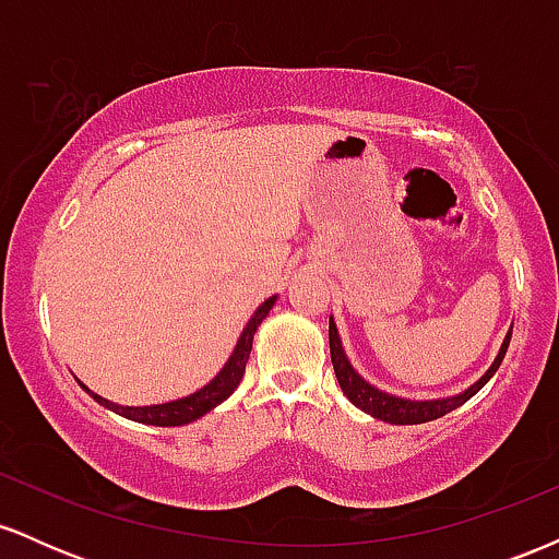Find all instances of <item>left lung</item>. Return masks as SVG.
Wrapping results in <instances>:
<instances>
[{"mask_svg":"<svg viewBox=\"0 0 559 559\" xmlns=\"http://www.w3.org/2000/svg\"><path fill=\"white\" fill-rule=\"evenodd\" d=\"M510 336H512V331H507L502 349H499V355L493 357L491 368L486 370V373L480 376L471 389H465L463 394L447 396V400L415 402V400H402V396L386 394V391L370 386V383L365 381V378L357 373L355 368H352V362L346 360L342 338H338V331H336V323H333V318L329 320V344H331L333 373H336V381L346 394V400L355 404V407H360L362 413L373 415V418H378V420H386V423H391V426H418V423L436 420V418H441V415L457 409L460 404H465L473 394H478V391L486 386V381L497 373L499 365H502L507 346H510Z\"/></svg>","mask_w":559,"mask_h":559,"instance_id":"obj_1","label":"left lung"}]
</instances>
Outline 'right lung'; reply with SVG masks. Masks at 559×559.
Segmentation results:
<instances>
[{"instance_id": "right-lung-1", "label": "right lung", "mask_w": 559, "mask_h": 559, "mask_svg": "<svg viewBox=\"0 0 559 559\" xmlns=\"http://www.w3.org/2000/svg\"><path fill=\"white\" fill-rule=\"evenodd\" d=\"M273 305H275V297L262 301L258 310H254V316L249 318L247 329L241 331L239 342H236L234 355L228 357L226 365H223L221 373H217L213 381L207 383V386L194 391V394L183 396V400L165 402V404H152V407H123V404L102 400L99 394H94V391L83 386V383H81V386L86 389L96 402L105 404L107 409L123 415V418H128V420L146 423V426H186V423H191V420L202 418V415H207L210 409L217 407L221 402H226L228 396L234 394V389L241 383L243 370H247V360H249V352H252L254 331H258V325L267 318V312H271Z\"/></svg>"}]
</instances>
